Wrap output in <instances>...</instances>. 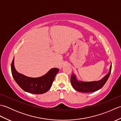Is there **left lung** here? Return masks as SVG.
I'll use <instances>...</instances> for the list:
<instances>
[{
  "label": "left lung",
  "mask_w": 121,
  "mask_h": 121,
  "mask_svg": "<svg viewBox=\"0 0 121 121\" xmlns=\"http://www.w3.org/2000/svg\"><path fill=\"white\" fill-rule=\"evenodd\" d=\"M112 65H111L110 68L109 72L101 80L98 81L85 82L82 81H78L76 79V76L72 74L71 77V83L73 88L76 91L81 92H91L96 91L98 90L101 89L106 83L110 75L111 71Z\"/></svg>",
  "instance_id": "8db88e82"
}]
</instances>
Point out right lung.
Returning a JSON list of instances; mask_svg holds the SVG:
<instances>
[{
  "label": "right lung",
  "mask_w": 121,
  "mask_h": 121,
  "mask_svg": "<svg viewBox=\"0 0 121 121\" xmlns=\"http://www.w3.org/2000/svg\"><path fill=\"white\" fill-rule=\"evenodd\" d=\"M11 69L13 78L18 85L25 91L34 94H42L48 91L59 71L57 68H52L43 76L29 78L16 71L14 66V58L11 63Z\"/></svg>",
  "instance_id": "right-lung-1"
}]
</instances>
